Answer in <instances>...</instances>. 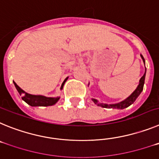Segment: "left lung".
Returning a JSON list of instances; mask_svg holds the SVG:
<instances>
[{
	"mask_svg": "<svg viewBox=\"0 0 159 159\" xmlns=\"http://www.w3.org/2000/svg\"><path fill=\"white\" fill-rule=\"evenodd\" d=\"M143 60V63L145 64V60L143 58V57L142 55H140ZM146 67H145V73H144V75L142 76V78L140 79L139 80V84L138 85L137 88L134 91V92L131 94L129 97H127V99H124L123 101L120 102H118V103H114V104H107V103H100V102H98V100L95 99H92V101L95 102V104L97 106H99V107H104V108H115V109H124V108H127L129 106L132 104V103H134V101L136 100L139 95L141 94V92H143V85H144V82H145V76H146Z\"/></svg>",
	"mask_w": 159,
	"mask_h": 159,
	"instance_id": "obj_1",
	"label": "left lung"
}]
</instances>
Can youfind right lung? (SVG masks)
<instances>
[{
  "label": "right lung",
  "mask_w": 159,
  "mask_h": 159,
  "mask_svg": "<svg viewBox=\"0 0 159 159\" xmlns=\"http://www.w3.org/2000/svg\"><path fill=\"white\" fill-rule=\"evenodd\" d=\"M68 78V77H67ZM66 78L64 81L63 82L62 85L60 89H63V87L64 85V83L67 80ZM14 85L16 87L17 92H19L20 95H22V99L25 101V102H27L28 104L30 105L32 107H48V106H52V105L56 104L57 101L60 99V97H57V98H53V97H46L43 95H31V94L25 92L24 90L18 86L16 83L14 82Z\"/></svg>",
  "instance_id": "add662e5"
}]
</instances>
